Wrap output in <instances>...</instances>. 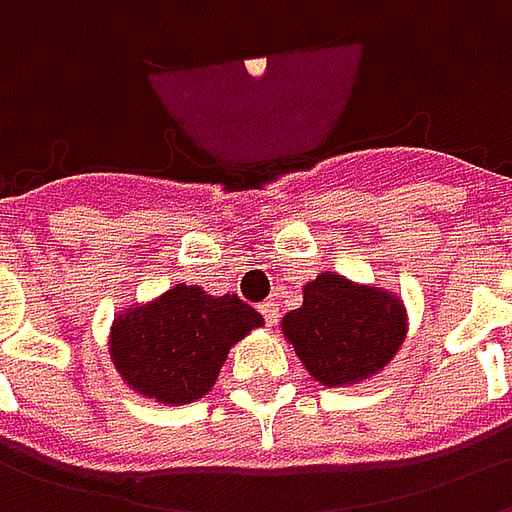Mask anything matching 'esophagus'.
<instances>
[{
	"label": "esophagus",
	"mask_w": 512,
	"mask_h": 512,
	"mask_svg": "<svg viewBox=\"0 0 512 512\" xmlns=\"http://www.w3.org/2000/svg\"><path fill=\"white\" fill-rule=\"evenodd\" d=\"M260 312H263V318H266L268 326H274L279 321V304L277 301H263L260 304Z\"/></svg>",
	"instance_id": "esophagus-1"
}]
</instances>
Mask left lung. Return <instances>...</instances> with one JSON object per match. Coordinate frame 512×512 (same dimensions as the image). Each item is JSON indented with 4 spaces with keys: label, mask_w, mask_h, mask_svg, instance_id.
I'll return each mask as SVG.
<instances>
[{
    "label": "left lung",
    "mask_w": 512,
    "mask_h": 512,
    "mask_svg": "<svg viewBox=\"0 0 512 512\" xmlns=\"http://www.w3.org/2000/svg\"><path fill=\"white\" fill-rule=\"evenodd\" d=\"M282 332L323 386L370 378L406 337L403 304L384 290L321 274L304 288V304L282 318Z\"/></svg>",
    "instance_id": "left-lung-1"
}]
</instances>
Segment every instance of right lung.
<instances>
[{
    "label": "right lung",
    "mask_w": 512,
    "mask_h": 512,
    "mask_svg": "<svg viewBox=\"0 0 512 512\" xmlns=\"http://www.w3.org/2000/svg\"><path fill=\"white\" fill-rule=\"evenodd\" d=\"M263 326V315L238 296H208L202 288L167 290L112 326V362L139 395L161 403H191L213 386L230 345Z\"/></svg>",
    "instance_id": "right-lung-1"
}]
</instances>
